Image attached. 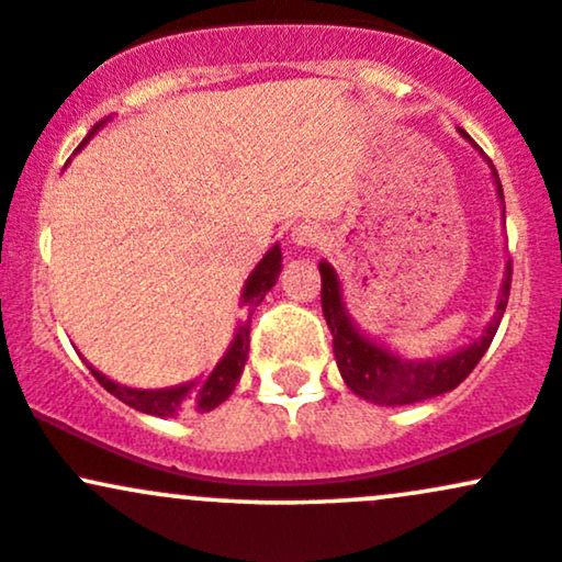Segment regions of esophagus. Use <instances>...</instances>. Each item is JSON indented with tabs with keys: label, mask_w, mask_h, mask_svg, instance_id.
<instances>
[{
	"label": "esophagus",
	"mask_w": 562,
	"mask_h": 562,
	"mask_svg": "<svg viewBox=\"0 0 562 562\" xmlns=\"http://www.w3.org/2000/svg\"><path fill=\"white\" fill-rule=\"evenodd\" d=\"M322 240H324L322 227L313 225V222H300V225L292 227V244L297 246V249H316Z\"/></svg>",
	"instance_id": "34e87169"
}]
</instances>
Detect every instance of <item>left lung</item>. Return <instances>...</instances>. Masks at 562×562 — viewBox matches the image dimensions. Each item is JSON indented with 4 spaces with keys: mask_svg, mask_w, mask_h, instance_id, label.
<instances>
[{
    "mask_svg": "<svg viewBox=\"0 0 562 562\" xmlns=\"http://www.w3.org/2000/svg\"><path fill=\"white\" fill-rule=\"evenodd\" d=\"M458 134L467 138L469 144L482 155V160L491 168L493 184H496L498 201L504 203V190H501L498 173L493 162L485 158L480 147L469 138L467 131L458 128ZM501 220L506 225V214L501 211ZM318 273H322V311L327 318V327L331 331V351H335L337 370L348 389L361 400L372 404H383V407H402V404H415L431 400V396L448 394V391L461 385L474 370L476 361L482 359L491 346L493 335H496L501 318H504L506 300H509L512 286V262H506L504 279H501L496 311H493L491 322L485 324L482 335L469 346H461L458 351L448 356H428V359H407L400 351H391L385 342L375 340L367 335L359 324L353 322L351 311H348L346 294H342V281L337 270L331 268L327 259L318 262Z\"/></svg>",
    "mask_w": 562,
    "mask_h": 562,
    "instance_id": "1",
    "label": "left lung"
}]
</instances>
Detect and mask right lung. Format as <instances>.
Listing matches in <instances>:
<instances>
[{"label": "right lung", "mask_w": 562, "mask_h": 562, "mask_svg": "<svg viewBox=\"0 0 562 562\" xmlns=\"http://www.w3.org/2000/svg\"><path fill=\"white\" fill-rule=\"evenodd\" d=\"M112 117L101 120L90 128V134L82 138V144L77 147L80 153L82 147L110 123ZM281 246L273 244L265 257L259 259L257 268L251 270L249 279H246L244 289H240V307H244L246 316L238 318V327L233 331V340L227 346V351L222 353V359L211 367L209 375H201L195 380H187V383L168 385V389H131V385L117 383V380L106 378L104 372L95 370L93 364H88V370L93 372V378L110 391L112 396H117L120 402H125L128 407L138 409V413L155 415V418H173V415L184 413V409H195V413H211L214 407H220L227 396L233 394L235 383L244 375L246 356H249V329H251V313L257 311V305L262 303L265 294L276 286L281 273Z\"/></svg>", "instance_id": "right-lung-1"}]
</instances>
